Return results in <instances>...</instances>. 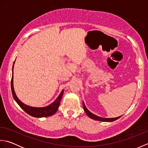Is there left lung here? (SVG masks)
I'll use <instances>...</instances> for the list:
<instances>
[{"label": "left lung", "instance_id": "1", "mask_svg": "<svg viewBox=\"0 0 148 148\" xmlns=\"http://www.w3.org/2000/svg\"><path fill=\"white\" fill-rule=\"evenodd\" d=\"M83 109L84 112H86V114L88 115V117H90V118H92L93 119H95V120H97V121H106V122H111V121H115L116 119H118V118H119L121 117V116H118V117L116 118H102V117H99L98 116H96L94 114H93L92 112H91L88 109L86 108V107L84 105V102H83Z\"/></svg>", "mask_w": 148, "mask_h": 148}]
</instances>
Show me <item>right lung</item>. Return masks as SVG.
Instances as JSON below:
<instances>
[{
    "instance_id": "add662e5",
    "label": "right lung",
    "mask_w": 148,
    "mask_h": 148,
    "mask_svg": "<svg viewBox=\"0 0 148 148\" xmlns=\"http://www.w3.org/2000/svg\"><path fill=\"white\" fill-rule=\"evenodd\" d=\"M14 64L12 65V76L11 78V91L12 97L14 99L16 102H17L18 104L20 106V108L25 111L27 114L33 116V117L36 118H42V117H48V116H52L55 114V113L57 111L58 109V107L60 103V100L62 99V97L64 93V90L62 91V92L60 94L59 96L56 98V99L54 102L51 103L48 106L44 107V108H34V107H31L29 106H27L25 104L20 100L18 99L16 95L14 86H13V68H14Z\"/></svg>"
}]
</instances>
